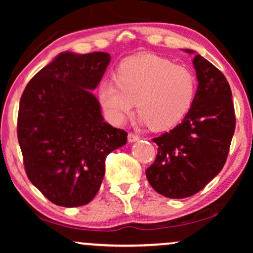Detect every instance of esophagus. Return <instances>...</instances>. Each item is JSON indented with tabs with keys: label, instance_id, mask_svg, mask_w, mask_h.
I'll return each instance as SVG.
<instances>
[{
	"label": "esophagus",
	"instance_id": "obj_1",
	"mask_svg": "<svg viewBox=\"0 0 253 253\" xmlns=\"http://www.w3.org/2000/svg\"><path fill=\"white\" fill-rule=\"evenodd\" d=\"M139 136H137L136 133H129L127 134V141L129 143H134V141H138L139 140Z\"/></svg>",
	"mask_w": 253,
	"mask_h": 253
}]
</instances>
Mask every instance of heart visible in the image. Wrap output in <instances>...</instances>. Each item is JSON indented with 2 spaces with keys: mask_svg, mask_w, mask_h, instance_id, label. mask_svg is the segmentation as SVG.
I'll return each instance as SVG.
<instances>
[{
  "mask_svg": "<svg viewBox=\"0 0 253 253\" xmlns=\"http://www.w3.org/2000/svg\"><path fill=\"white\" fill-rule=\"evenodd\" d=\"M114 82L100 84L96 96L115 124L126 122L137 105L140 124L158 131L170 129L188 115L196 96L193 72L154 54L123 61L114 74Z\"/></svg>",
  "mask_w": 253,
  "mask_h": 253,
  "instance_id": "b5f03b06",
  "label": "heart"
}]
</instances>
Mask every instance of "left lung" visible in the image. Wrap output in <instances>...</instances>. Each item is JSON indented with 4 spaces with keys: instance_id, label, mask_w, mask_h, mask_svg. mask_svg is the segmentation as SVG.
<instances>
[{
    "instance_id": "left-lung-1",
    "label": "left lung",
    "mask_w": 253,
    "mask_h": 253,
    "mask_svg": "<svg viewBox=\"0 0 253 253\" xmlns=\"http://www.w3.org/2000/svg\"><path fill=\"white\" fill-rule=\"evenodd\" d=\"M197 81L193 105L182 123L154 138L158 154L146 177L160 195L182 199L196 195L226 164L235 131L231 89L222 72L192 49Z\"/></svg>"
}]
</instances>
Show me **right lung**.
<instances>
[{
    "label": "right lung",
    "mask_w": 253,
    "mask_h": 253,
    "mask_svg": "<svg viewBox=\"0 0 253 253\" xmlns=\"http://www.w3.org/2000/svg\"><path fill=\"white\" fill-rule=\"evenodd\" d=\"M110 62L103 51L60 53L24 89L17 134L27 177L51 203L77 207L98 193L110 152L127 133L105 122L91 91Z\"/></svg>",
    "instance_id": "right-lung-1"
}]
</instances>
